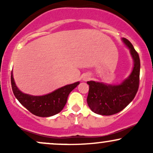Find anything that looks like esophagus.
<instances>
[{
  "mask_svg": "<svg viewBox=\"0 0 153 153\" xmlns=\"http://www.w3.org/2000/svg\"><path fill=\"white\" fill-rule=\"evenodd\" d=\"M89 79H90V77H89V75H85V76L83 78L84 80H89Z\"/></svg>",
  "mask_w": 153,
  "mask_h": 153,
  "instance_id": "esophagus-1",
  "label": "esophagus"
}]
</instances>
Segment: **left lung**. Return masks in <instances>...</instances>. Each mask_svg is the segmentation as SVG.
I'll return each mask as SVG.
<instances>
[{
	"label": "left lung",
	"mask_w": 153,
	"mask_h": 153,
	"mask_svg": "<svg viewBox=\"0 0 153 153\" xmlns=\"http://www.w3.org/2000/svg\"><path fill=\"white\" fill-rule=\"evenodd\" d=\"M123 42L130 50L134 67L128 78L119 85L88 81L89 85L87 103L92 111L100 115L110 116L119 113L134 99L140 85V60L131 43L126 38Z\"/></svg>",
	"instance_id": "1"
}]
</instances>
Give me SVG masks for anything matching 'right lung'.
I'll list each match as a JSON object with an SVG mask.
<instances>
[{
    "label": "right lung",
    "mask_w": 153,
    "mask_h": 153,
    "mask_svg": "<svg viewBox=\"0 0 153 153\" xmlns=\"http://www.w3.org/2000/svg\"><path fill=\"white\" fill-rule=\"evenodd\" d=\"M11 87L17 100L33 114L40 117H48L58 114L66 104L68 95L80 82L67 85L50 94L34 96L22 93L16 85L11 72Z\"/></svg>",
    "instance_id": "right-lung-1"
}]
</instances>
